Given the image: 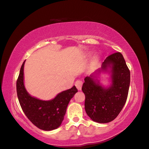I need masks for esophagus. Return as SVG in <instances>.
<instances>
[{
    "mask_svg": "<svg viewBox=\"0 0 149 149\" xmlns=\"http://www.w3.org/2000/svg\"><path fill=\"white\" fill-rule=\"evenodd\" d=\"M82 84H83L82 81L80 80H77L75 82V86H76V87H77V88L78 90H81V86H82Z\"/></svg>",
    "mask_w": 149,
    "mask_h": 149,
    "instance_id": "esophagus-1",
    "label": "esophagus"
}]
</instances>
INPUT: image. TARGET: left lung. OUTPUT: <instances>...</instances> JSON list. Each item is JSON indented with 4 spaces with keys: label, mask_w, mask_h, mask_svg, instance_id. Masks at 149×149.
Segmentation results:
<instances>
[{
    "label": "left lung",
    "mask_w": 149,
    "mask_h": 149,
    "mask_svg": "<svg viewBox=\"0 0 149 149\" xmlns=\"http://www.w3.org/2000/svg\"><path fill=\"white\" fill-rule=\"evenodd\" d=\"M111 68V84L103 87L95 74L84 79L81 90L86 96L85 110L91 119L100 123L114 120L127 101L130 74L125 59L120 52L111 54L102 63L99 73Z\"/></svg>",
    "instance_id": "1"
}]
</instances>
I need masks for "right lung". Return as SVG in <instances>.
I'll return each mask as SVG.
<instances>
[{
  "label": "right lung",
  "mask_w": 149,
  "mask_h": 149,
  "mask_svg": "<svg viewBox=\"0 0 149 149\" xmlns=\"http://www.w3.org/2000/svg\"><path fill=\"white\" fill-rule=\"evenodd\" d=\"M24 63L25 61L21 66L17 80V96L21 108L27 118L38 129L44 130L56 129L61 125L69 103L78 90L74 86L48 101L32 97L24 87Z\"/></svg>",
  "instance_id": "obj_1"
}]
</instances>
